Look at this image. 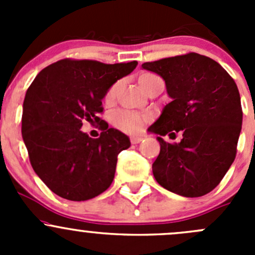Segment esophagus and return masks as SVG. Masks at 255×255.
Returning <instances> with one entry per match:
<instances>
[{
    "mask_svg": "<svg viewBox=\"0 0 255 255\" xmlns=\"http://www.w3.org/2000/svg\"><path fill=\"white\" fill-rule=\"evenodd\" d=\"M143 140L142 137H138V135H133V137H130V143L132 144H138L140 143Z\"/></svg>",
    "mask_w": 255,
    "mask_h": 255,
    "instance_id": "34e87169",
    "label": "esophagus"
}]
</instances>
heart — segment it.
Here are the masks:
<instances>
[{
	"label": "heart",
	"mask_w": 255,
	"mask_h": 255,
	"mask_svg": "<svg viewBox=\"0 0 255 255\" xmlns=\"http://www.w3.org/2000/svg\"><path fill=\"white\" fill-rule=\"evenodd\" d=\"M149 75V74H146ZM143 75V76H146ZM116 87L113 86L109 90L106 95V100H112L115 96ZM112 122L113 125L121 130L127 133H137L143 128L145 117L138 112L128 111V110H118V111L112 113Z\"/></svg>",
	"instance_id": "heart-1"
}]
</instances>
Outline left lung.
<instances>
[{
    "mask_svg": "<svg viewBox=\"0 0 255 255\" xmlns=\"http://www.w3.org/2000/svg\"><path fill=\"white\" fill-rule=\"evenodd\" d=\"M142 68L163 78L170 97L148 130L182 133L176 144L156 137L160 153L153 175L180 196H204L235 161L243 118L237 85L217 61L197 53L144 63Z\"/></svg>",
    "mask_w": 255,
    "mask_h": 255,
    "instance_id": "obj_1",
    "label": "left lung"
}]
</instances>
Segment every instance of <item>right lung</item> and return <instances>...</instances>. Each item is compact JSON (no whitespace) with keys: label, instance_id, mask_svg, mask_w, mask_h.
I'll return each instance as SVG.
<instances>
[{"label":"right lung","instance_id":"1","mask_svg":"<svg viewBox=\"0 0 255 255\" xmlns=\"http://www.w3.org/2000/svg\"><path fill=\"white\" fill-rule=\"evenodd\" d=\"M137 65L63 59L43 69L27 90L22 137L33 170L54 194L85 201L112 184L117 155L129 148L130 140L109 128L99 113L110 87ZM85 120L102 123L100 138L82 132Z\"/></svg>","mask_w":255,"mask_h":255}]
</instances>
